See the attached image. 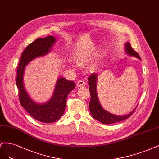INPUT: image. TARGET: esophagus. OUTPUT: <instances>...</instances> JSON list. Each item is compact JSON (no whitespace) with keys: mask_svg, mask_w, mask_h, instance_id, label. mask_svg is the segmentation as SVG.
Masks as SVG:
<instances>
[{"mask_svg":"<svg viewBox=\"0 0 159 159\" xmlns=\"http://www.w3.org/2000/svg\"><path fill=\"white\" fill-rule=\"evenodd\" d=\"M85 84H86L85 81H84V80L80 79V80H79L77 82V83H76V86H77V87H80V86H84Z\"/></svg>","mask_w":159,"mask_h":159,"instance_id":"34e87169","label":"esophagus"}]
</instances>
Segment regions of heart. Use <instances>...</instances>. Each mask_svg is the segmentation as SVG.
I'll return each instance as SVG.
<instances>
[{"mask_svg":"<svg viewBox=\"0 0 159 159\" xmlns=\"http://www.w3.org/2000/svg\"><path fill=\"white\" fill-rule=\"evenodd\" d=\"M75 61L76 64L80 66V67H86V66H89L93 62V58L90 56H79V57L75 59Z\"/></svg>","mask_w":159,"mask_h":159,"instance_id":"b5f03b06","label":"heart"}]
</instances>
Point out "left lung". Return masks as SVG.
Listing matches in <instances>:
<instances>
[{
  "label": "left lung",
  "instance_id": "8db88e82",
  "mask_svg": "<svg viewBox=\"0 0 159 159\" xmlns=\"http://www.w3.org/2000/svg\"><path fill=\"white\" fill-rule=\"evenodd\" d=\"M124 45L125 52L126 54L141 60V57H139V54L136 53L134 49L131 47V45L129 42L125 43ZM97 80H98V75H97V73H93V75H91L88 79L89 90L91 96L89 103V108L90 114L93 117V118L102 123V124H111L125 120L128 117H129L131 114L134 113L137 107H135V109L131 111L129 114L123 116L115 115L110 113L109 111H107L102 107L98 99V93H97Z\"/></svg>",
  "mask_w": 159,
  "mask_h": 159
}]
</instances>
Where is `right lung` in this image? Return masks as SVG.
Listing matches in <instances>:
<instances>
[{
	"mask_svg": "<svg viewBox=\"0 0 159 159\" xmlns=\"http://www.w3.org/2000/svg\"><path fill=\"white\" fill-rule=\"evenodd\" d=\"M55 42L54 36L49 35L45 38H38L29 44L22 54L17 70L16 86L20 104L34 119L47 124L56 121L63 116L66 97L75 88V83L65 78H58L52 98L44 103H38L25 90L24 75L25 66L34 59L50 53Z\"/></svg>",
	"mask_w": 159,
	"mask_h": 159,
	"instance_id": "obj_1",
	"label": "right lung"
}]
</instances>
